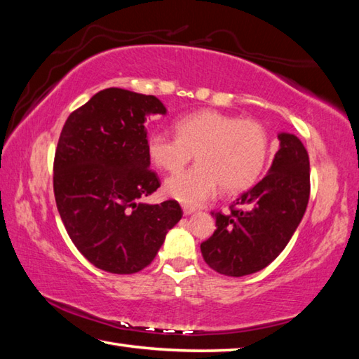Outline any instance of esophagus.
<instances>
[{
    "instance_id": "esophagus-1",
    "label": "esophagus",
    "mask_w": 359,
    "mask_h": 359,
    "mask_svg": "<svg viewBox=\"0 0 359 359\" xmlns=\"http://www.w3.org/2000/svg\"><path fill=\"white\" fill-rule=\"evenodd\" d=\"M182 209H184V214L185 215H190L194 212V208H191V205H182Z\"/></svg>"
}]
</instances>
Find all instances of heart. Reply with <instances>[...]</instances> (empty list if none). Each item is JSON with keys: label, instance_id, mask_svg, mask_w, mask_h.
<instances>
[{"label": "heart", "instance_id": "heart-1", "mask_svg": "<svg viewBox=\"0 0 359 359\" xmlns=\"http://www.w3.org/2000/svg\"><path fill=\"white\" fill-rule=\"evenodd\" d=\"M177 136L151 133L147 139L150 161L175 174L196 154L198 165L174 175L165 185L169 196L196 205L220 187L236 194L252 188L263 175L271 156V136L261 121L218 111H196L174 125Z\"/></svg>", "mask_w": 359, "mask_h": 359}]
</instances>
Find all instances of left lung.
<instances>
[{"mask_svg": "<svg viewBox=\"0 0 359 359\" xmlns=\"http://www.w3.org/2000/svg\"><path fill=\"white\" fill-rule=\"evenodd\" d=\"M269 174L229 205L212 210L214 234L201 244L205 263L218 274L242 277L271 264L294 234L311 196V165L302 142L282 133Z\"/></svg>", "mask_w": 359, "mask_h": 359, "instance_id": "obj_1", "label": "left lung"}]
</instances>
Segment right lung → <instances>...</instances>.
I'll return each mask as SVG.
<instances>
[{"label":"right lung","instance_id":"right-lung-1","mask_svg":"<svg viewBox=\"0 0 359 359\" xmlns=\"http://www.w3.org/2000/svg\"><path fill=\"white\" fill-rule=\"evenodd\" d=\"M166 114L151 95L106 88L69 114L53 160V194L72 244L112 274L147 267L182 218L175 199L139 203L160 187L144 121Z\"/></svg>","mask_w":359,"mask_h":359}]
</instances>
